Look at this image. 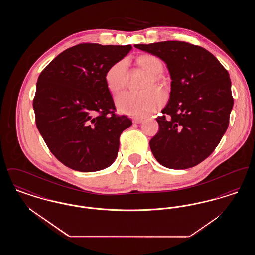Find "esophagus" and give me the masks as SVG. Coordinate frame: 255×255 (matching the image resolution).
<instances>
[{
  "instance_id": "34e87169",
  "label": "esophagus",
  "mask_w": 255,
  "mask_h": 255,
  "mask_svg": "<svg viewBox=\"0 0 255 255\" xmlns=\"http://www.w3.org/2000/svg\"><path fill=\"white\" fill-rule=\"evenodd\" d=\"M142 119H139V118H135V119H133V123H136V124H138V123H141L142 122Z\"/></svg>"
}]
</instances>
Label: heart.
<instances>
[{"mask_svg": "<svg viewBox=\"0 0 255 255\" xmlns=\"http://www.w3.org/2000/svg\"><path fill=\"white\" fill-rule=\"evenodd\" d=\"M136 64L148 73L143 88L149 89L138 93L122 94L117 98V106L124 114L144 118L158 109L164 102V97L158 89L150 88L154 83L162 84L164 82V77L161 74L163 63L158 56L146 53L136 57ZM128 64L125 60L113 64L105 73V83L113 95L122 92L128 85Z\"/></svg>", "mask_w": 255, "mask_h": 255, "instance_id": "1", "label": "heart"}]
</instances>
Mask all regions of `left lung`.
Instances as JSON below:
<instances>
[{
  "label": "left lung",
  "instance_id": "8db88e82",
  "mask_svg": "<svg viewBox=\"0 0 255 255\" xmlns=\"http://www.w3.org/2000/svg\"><path fill=\"white\" fill-rule=\"evenodd\" d=\"M134 48L157 55L167 65L171 92L157 118L158 133L150 148L170 169L194 167L215 150L226 133L233 106L230 74L206 49L182 41Z\"/></svg>",
  "mask_w": 255,
  "mask_h": 255
}]
</instances>
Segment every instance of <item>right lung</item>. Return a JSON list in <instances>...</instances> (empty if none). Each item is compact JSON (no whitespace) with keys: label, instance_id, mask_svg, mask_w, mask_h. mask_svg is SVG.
<instances>
[{"label":"right lung","instance_id":"add662e5","mask_svg":"<svg viewBox=\"0 0 255 255\" xmlns=\"http://www.w3.org/2000/svg\"><path fill=\"white\" fill-rule=\"evenodd\" d=\"M131 49V45L78 44L40 73L33 99L37 128L52 155L67 167L95 172L117 158L120 136L132 122L115 114L105 73Z\"/></svg>","mask_w":255,"mask_h":255}]
</instances>
